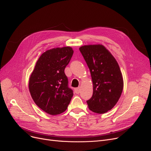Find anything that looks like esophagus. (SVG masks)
Here are the masks:
<instances>
[{"mask_svg": "<svg viewBox=\"0 0 151 151\" xmlns=\"http://www.w3.org/2000/svg\"><path fill=\"white\" fill-rule=\"evenodd\" d=\"M75 93H76V94H79V93H80V91H81V88H80V87L75 88Z\"/></svg>", "mask_w": 151, "mask_h": 151, "instance_id": "34e87169", "label": "esophagus"}]
</instances>
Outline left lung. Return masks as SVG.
<instances>
[{
	"label": "left lung",
	"instance_id": "1",
	"mask_svg": "<svg viewBox=\"0 0 151 151\" xmlns=\"http://www.w3.org/2000/svg\"><path fill=\"white\" fill-rule=\"evenodd\" d=\"M79 49L90 69L93 84L92 97L86 101L88 108L96 113H106L118 101L123 89L119 65L101 45H85Z\"/></svg>",
	"mask_w": 151,
	"mask_h": 151
}]
</instances>
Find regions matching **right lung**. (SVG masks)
<instances>
[{
  "label": "right lung",
  "mask_w": 151,
  "mask_h": 151,
  "mask_svg": "<svg viewBox=\"0 0 151 151\" xmlns=\"http://www.w3.org/2000/svg\"><path fill=\"white\" fill-rule=\"evenodd\" d=\"M73 54L70 47L47 50L37 61L30 76L29 87L32 98L49 114L63 113L73 96L64 71Z\"/></svg>",
  "instance_id": "add662e5"
}]
</instances>
